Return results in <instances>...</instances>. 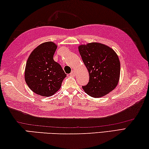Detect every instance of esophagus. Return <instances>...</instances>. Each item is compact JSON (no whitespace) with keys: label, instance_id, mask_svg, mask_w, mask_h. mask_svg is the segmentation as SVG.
<instances>
[{"label":"esophagus","instance_id":"34e87169","mask_svg":"<svg viewBox=\"0 0 149 149\" xmlns=\"http://www.w3.org/2000/svg\"><path fill=\"white\" fill-rule=\"evenodd\" d=\"M70 75H72V76H74L75 74H76V72H75L74 70H72V71H71V72H70Z\"/></svg>","mask_w":149,"mask_h":149}]
</instances>
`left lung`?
Returning a JSON list of instances; mask_svg holds the SVG:
<instances>
[{
	"label": "left lung",
	"instance_id": "left-lung-1",
	"mask_svg": "<svg viewBox=\"0 0 149 149\" xmlns=\"http://www.w3.org/2000/svg\"><path fill=\"white\" fill-rule=\"evenodd\" d=\"M79 51L89 72L88 83L82 86L86 93L100 97L113 91L120 74V62L116 52L99 43L80 45Z\"/></svg>",
	"mask_w": 149,
	"mask_h": 149
}]
</instances>
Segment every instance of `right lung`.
Masks as SVG:
<instances>
[{
  "label": "right lung",
  "instance_id": "add662e5",
  "mask_svg": "<svg viewBox=\"0 0 149 149\" xmlns=\"http://www.w3.org/2000/svg\"><path fill=\"white\" fill-rule=\"evenodd\" d=\"M57 45L45 42L38 46L28 58L25 69V80L34 93L51 96L61 86L67 76L61 66L53 60Z\"/></svg>",
  "mask_w": 149,
  "mask_h": 149
}]
</instances>
